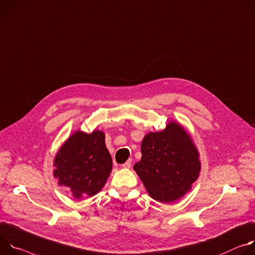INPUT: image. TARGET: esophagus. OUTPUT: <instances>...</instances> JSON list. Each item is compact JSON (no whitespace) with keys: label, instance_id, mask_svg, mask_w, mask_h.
Instances as JSON below:
<instances>
[{"label":"esophagus","instance_id":"esophagus-1","mask_svg":"<svg viewBox=\"0 0 255 255\" xmlns=\"http://www.w3.org/2000/svg\"><path fill=\"white\" fill-rule=\"evenodd\" d=\"M130 165H131V160L129 159V160H128L125 164H123V167H124V168H129Z\"/></svg>","mask_w":255,"mask_h":255}]
</instances>
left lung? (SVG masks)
<instances>
[{
  "mask_svg": "<svg viewBox=\"0 0 255 255\" xmlns=\"http://www.w3.org/2000/svg\"><path fill=\"white\" fill-rule=\"evenodd\" d=\"M140 153L133 170L157 202L178 201L200 175V153L190 134L176 122H170L161 131L147 133Z\"/></svg>",
  "mask_w": 255,
  "mask_h": 255,
  "instance_id": "obj_1",
  "label": "left lung"
}]
</instances>
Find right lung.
I'll use <instances>...</instances> for the list:
<instances>
[{"mask_svg":"<svg viewBox=\"0 0 255 255\" xmlns=\"http://www.w3.org/2000/svg\"><path fill=\"white\" fill-rule=\"evenodd\" d=\"M53 176L58 184L77 200L93 196L106 183L112 170V159L105 145V134L94 129L71 134L53 161Z\"/></svg>","mask_w":255,"mask_h":255,"instance_id":"add662e5","label":"right lung"}]
</instances>
